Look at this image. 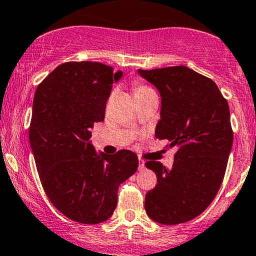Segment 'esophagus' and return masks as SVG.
<instances>
[{
    "label": "esophagus",
    "instance_id": "esophagus-1",
    "mask_svg": "<svg viewBox=\"0 0 256 256\" xmlns=\"http://www.w3.org/2000/svg\"><path fill=\"white\" fill-rule=\"evenodd\" d=\"M144 168H146V162H144V160H142V159H139V170L143 171Z\"/></svg>",
    "mask_w": 256,
    "mask_h": 256
}]
</instances>
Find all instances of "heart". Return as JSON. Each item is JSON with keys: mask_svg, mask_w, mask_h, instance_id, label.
Listing matches in <instances>:
<instances>
[{"mask_svg": "<svg viewBox=\"0 0 256 256\" xmlns=\"http://www.w3.org/2000/svg\"><path fill=\"white\" fill-rule=\"evenodd\" d=\"M146 90H149V88H146V86H136V91H134V92L146 91Z\"/></svg>", "mask_w": 256, "mask_h": 256, "instance_id": "b5f03b06", "label": "heart"}]
</instances>
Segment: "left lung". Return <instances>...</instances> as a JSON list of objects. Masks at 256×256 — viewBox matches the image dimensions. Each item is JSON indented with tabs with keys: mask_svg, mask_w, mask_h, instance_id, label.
<instances>
[{
	"mask_svg": "<svg viewBox=\"0 0 256 256\" xmlns=\"http://www.w3.org/2000/svg\"><path fill=\"white\" fill-rule=\"evenodd\" d=\"M138 74L162 97L155 136L178 148L171 168L146 162L158 178L146 212L160 224L188 222L210 206L224 178L233 146L228 102L210 78L184 65Z\"/></svg>",
	"mask_w": 256,
	"mask_h": 256,
	"instance_id": "8db88e82",
	"label": "left lung"
}]
</instances>
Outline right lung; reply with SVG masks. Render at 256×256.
Masks as SVG:
<instances>
[{"mask_svg":"<svg viewBox=\"0 0 256 256\" xmlns=\"http://www.w3.org/2000/svg\"><path fill=\"white\" fill-rule=\"evenodd\" d=\"M120 70L92 62L59 65L36 90L30 143L40 182L52 204L84 224L107 220L120 182L138 168L130 150L96 152L90 138L104 120L106 102Z\"/></svg>","mask_w":256,"mask_h":256,"instance_id":"1","label":"right lung"}]
</instances>
